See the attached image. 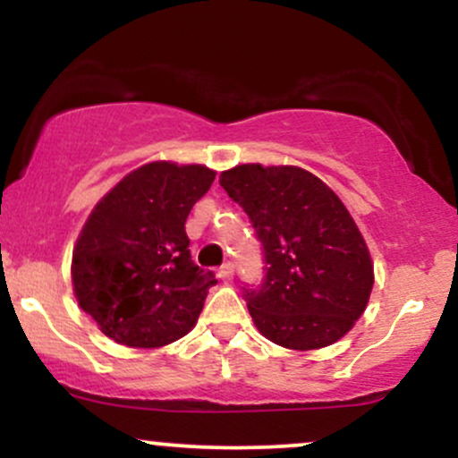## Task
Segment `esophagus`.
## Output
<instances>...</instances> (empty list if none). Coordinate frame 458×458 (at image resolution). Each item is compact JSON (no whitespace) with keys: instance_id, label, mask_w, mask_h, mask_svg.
I'll list each match as a JSON object with an SVG mask.
<instances>
[{"instance_id":"1","label":"esophagus","mask_w":458,"mask_h":458,"mask_svg":"<svg viewBox=\"0 0 458 458\" xmlns=\"http://www.w3.org/2000/svg\"><path fill=\"white\" fill-rule=\"evenodd\" d=\"M217 276H219V280H224V282H230V280H233V276H234L233 265H230V262H225V265L219 267Z\"/></svg>"}]
</instances>
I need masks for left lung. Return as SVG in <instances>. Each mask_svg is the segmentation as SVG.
<instances>
[{
  "mask_svg": "<svg viewBox=\"0 0 458 458\" xmlns=\"http://www.w3.org/2000/svg\"><path fill=\"white\" fill-rule=\"evenodd\" d=\"M219 185L243 207L265 250V282L243 288L260 334L293 351L323 349L349 334L368 306L375 269L343 199L297 165L243 163L222 172Z\"/></svg>",
  "mask_w": 458,
  "mask_h": 458,
  "instance_id": "1",
  "label": "left lung"
}]
</instances>
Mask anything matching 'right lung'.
Listing matches in <instances>:
<instances>
[{
  "label": "right lung",
  "instance_id": "add662e5",
  "mask_svg": "<svg viewBox=\"0 0 458 458\" xmlns=\"http://www.w3.org/2000/svg\"><path fill=\"white\" fill-rule=\"evenodd\" d=\"M213 181L207 165L152 161L94 207L72 250V291L107 338L159 349L198 323L217 280L191 260L185 222Z\"/></svg>",
  "mask_w": 458,
  "mask_h": 458
}]
</instances>
